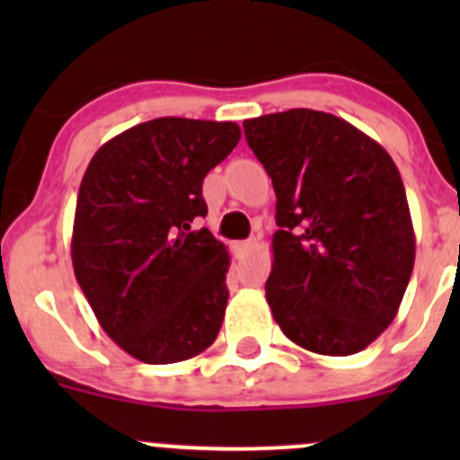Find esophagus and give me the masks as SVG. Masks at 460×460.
<instances>
[{
	"instance_id": "34e87169",
	"label": "esophagus",
	"mask_w": 460,
	"mask_h": 460,
	"mask_svg": "<svg viewBox=\"0 0 460 460\" xmlns=\"http://www.w3.org/2000/svg\"><path fill=\"white\" fill-rule=\"evenodd\" d=\"M253 249H256V240H244V243H235L234 244V252H235V256H238V258L247 256V253L253 252Z\"/></svg>"
}]
</instances>
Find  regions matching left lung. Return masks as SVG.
I'll return each mask as SVG.
<instances>
[{
  "label": "left lung",
  "instance_id": "obj_1",
  "mask_svg": "<svg viewBox=\"0 0 460 460\" xmlns=\"http://www.w3.org/2000/svg\"><path fill=\"white\" fill-rule=\"evenodd\" d=\"M276 191L267 303L282 333L349 356L396 318L416 256L401 173L345 119L312 109L244 119Z\"/></svg>",
  "mask_w": 460,
  "mask_h": 460
}]
</instances>
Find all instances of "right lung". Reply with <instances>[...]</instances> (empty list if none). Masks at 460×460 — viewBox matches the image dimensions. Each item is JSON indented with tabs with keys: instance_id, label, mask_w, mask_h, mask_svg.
Here are the masks:
<instances>
[{
	"instance_id": "right-lung-1",
	"label": "right lung",
	"mask_w": 460,
	"mask_h": 460,
	"mask_svg": "<svg viewBox=\"0 0 460 460\" xmlns=\"http://www.w3.org/2000/svg\"><path fill=\"white\" fill-rule=\"evenodd\" d=\"M235 122L157 118L97 148L77 193L71 258L102 329L148 365L202 354L222 327L229 253L208 229L204 175Z\"/></svg>"
}]
</instances>
